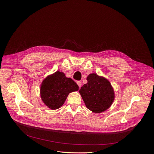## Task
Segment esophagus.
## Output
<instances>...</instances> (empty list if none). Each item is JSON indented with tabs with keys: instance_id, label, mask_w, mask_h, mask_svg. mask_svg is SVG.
Segmentation results:
<instances>
[{
	"instance_id": "obj_1",
	"label": "esophagus",
	"mask_w": 154,
	"mask_h": 154,
	"mask_svg": "<svg viewBox=\"0 0 154 154\" xmlns=\"http://www.w3.org/2000/svg\"><path fill=\"white\" fill-rule=\"evenodd\" d=\"M77 85H79V88L81 87V86H82V82H80V81H77Z\"/></svg>"
}]
</instances>
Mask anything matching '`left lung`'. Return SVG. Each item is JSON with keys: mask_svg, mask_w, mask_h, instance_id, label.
<instances>
[{"mask_svg": "<svg viewBox=\"0 0 154 154\" xmlns=\"http://www.w3.org/2000/svg\"><path fill=\"white\" fill-rule=\"evenodd\" d=\"M87 80V83L79 90L87 108L96 114L109 109L115 99L114 90L110 82L95 73L90 74Z\"/></svg>", "mask_w": 154, "mask_h": 154, "instance_id": "obj_1", "label": "left lung"}]
</instances>
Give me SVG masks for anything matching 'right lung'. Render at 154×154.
Segmentation results:
<instances>
[{
	"label": "right lung",
	"mask_w": 154,
	"mask_h": 154,
	"mask_svg": "<svg viewBox=\"0 0 154 154\" xmlns=\"http://www.w3.org/2000/svg\"><path fill=\"white\" fill-rule=\"evenodd\" d=\"M79 90L78 85L62 72L56 71L42 82L40 95L43 103L51 110L61 107L68 95Z\"/></svg>",
	"instance_id": "add662e5"
}]
</instances>
